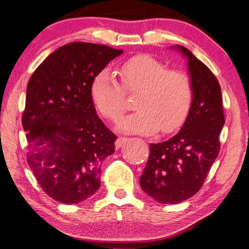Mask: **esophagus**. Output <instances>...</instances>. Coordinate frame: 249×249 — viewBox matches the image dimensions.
Instances as JSON below:
<instances>
[{
	"label": "esophagus",
	"mask_w": 249,
	"mask_h": 249,
	"mask_svg": "<svg viewBox=\"0 0 249 249\" xmlns=\"http://www.w3.org/2000/svg\"><path fill=\"white\" fill-rule=\"evenodd\" d=\"M127 141H128L127 138H123V136H121V138H118L116 140V142H115V146H116V149H120L121 146H123Z\"/></svg>",
	"instance_id": "obj_1"
}]
</instances>
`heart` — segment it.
I'll return each instance as SVG.
<instances>
[{
    "label": "heart",
    "instance_id": "obj_1",
    "mask_svg": "<svg viewBox=\"0 0 249 249\" xmlns=\"http://www.w3.org/2000/svg\"><path fill=\"white\" fill-rule=\"evenodd\" d=\"M121 82L108 70L96 74L91 83V98L98 110L111 122H117L126 108V92L138 93L134 113L120 122L121 129L149 134L161 127L173 132L183 124L192 107L193 82L185 71L168 69L159 59L139 55L120 68Z\"/></svg>",
    "mask_w": 249,
    "mask_h": 249
}]
</instances>
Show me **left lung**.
Returning <instances> with one entry per match:
<instances>
[{
	"label": "left lung",
	"instance_id": "8db88e82",
	"mask_svg": "<svg viewBox=\"0 0 249 249\" xmlns=\"http://www.w3.org/2000/svg\"><path fill=\"white\" fill-rule=\"evenodd\" d=\"M194 97L183 127L167 141L150 144V156L140 185L162 204L186 201L201 190L220 151L219 134L225 124L221 88L204 63L187 48Z\"/></svg>",
	"mask_w": 249,
	"mask_h": 249
}]
</instances>
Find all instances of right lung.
<instances>
[{"instance_id": "add662e5", "label": "right lung", "mask_w": 249, "mask_h": 249, "mask_svg": "<svg viewBox=\"0 0 249 249\" xmlns=\"http://www.w3.org/2000/svg\"><path fill=\"white\" fill-rule=\"evenodd\" d=\"M122 53L106 45L70 43L29 79L22 114L27 162L55 201L75 204L99 190L101 163L115 152L117 136L96 114L90 88L96 74Z\"/></svg>"}]
</instances>
